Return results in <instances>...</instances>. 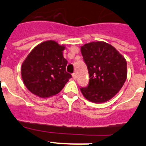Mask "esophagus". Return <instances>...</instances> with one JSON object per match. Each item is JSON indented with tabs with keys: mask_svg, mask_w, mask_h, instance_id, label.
I'll return each instance as SVG.
<instances>
[{
	"mask_svg": "<svg viewBox=\"0 0 146 146\" xmlns=\"http://www.w3.org/2000/svg\"><path fill=\"white\" fill-rule=\"evenodd\" d=\"M72 76H73V79L76 80V78H77V75H76V73H73V75H72Z\"/></svg>",
	"mask_w": 146,
	"mask_h": 146,
	"instance_id": "esophagus-1",
	"label": "esophagus"
}]
</instances>
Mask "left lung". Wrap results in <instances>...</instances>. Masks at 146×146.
<instances>
[{
  "instance_id": "left-lung-1",
  "label": "left lung",
  "mask_w": 146,
  "mask_h": 146,
  "mask_svg": "<svg viewBox=\"0 0 146 146\" xmlns=\"http://www.w3.org/2000/svg\"><path fill=\"white\" fill-rule=\"evenodd\" d=\"M81 52L89 74V85L80 89L81 93L90 102H107L119 92L127 79L125 58L103 41L84 44Z\"/></svg>"
}]
</instances>
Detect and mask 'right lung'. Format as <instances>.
<instances>
[{"instance_id":"right-lung-1","label":"right lung","mask_w":146,"mask_h":146,"mask_svg":"<svg viewBox=\"0 0 146 146\" xmlns=\"http://www.w3.org/2000/svg\"><path fill=\"white\" fill-rule=\"evenodd\" d=\"M64 45L54 40L42 42L30 52L21 68L22 81L29 91L39 98L58 94L72 76L66 71Z\"/></svg>"}]
</instances>
